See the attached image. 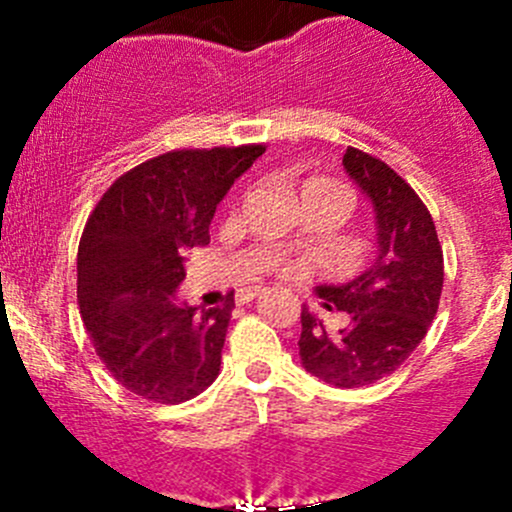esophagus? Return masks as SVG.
I'll return each mask as SVG.
<instances>
[{"label": "esophagus", "mask_w": 512, "mask_h": 512, "mask_svg": "<svg viewBox=\"0 0 512 512\" xmlns=\"http://www.w3.org/2000/svg\"><path fill=\"white\" fill-rule=\"evenodd\" d=\"M265 292V287H250V289H242L240 294H237V302H250V299H255V297H260V294Z\"/></svg>", "instance_id": "esophagus-1"}]
</instances>
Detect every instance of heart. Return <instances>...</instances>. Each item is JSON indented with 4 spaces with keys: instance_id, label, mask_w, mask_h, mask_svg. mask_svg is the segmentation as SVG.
I'll use <instances>...</instances> for the list:
<instances>
[{
    "instance_id": "b5f03b06",
    "label": "heart",
    "mask_w": 512,
    "mask_h": 512,
    "mask_svg": "<svg viewBox=\"0 0 512 512\" xmlns=\"http://www.w3.org/2000/svg\"><path fill=\"white\" fill-rule=\"evenodd\" d=\"M317 185H332V188H337V185L329 183V180H309V183H304V188H317Z\"/></svg>"
}]
</instances>
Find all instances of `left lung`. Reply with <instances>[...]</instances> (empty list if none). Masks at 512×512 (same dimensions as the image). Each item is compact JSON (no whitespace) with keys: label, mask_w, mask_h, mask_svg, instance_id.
Masks as SVG:
<instances>
[{"label":"left lung","mask_w":512,"mask_h":512,"mask_svg":"<svg viewBox=\"0 0 512 512\" xmlns=\"http://www.w3.org/2000/svg\"><path fill=\"white\" fill-rule=\"evenodd\" d=\"M349 178L374 208L376 255L344 285H319L329 312H344L347 327L329 332L302 307L299 359L317 379L359 389L394 374L426 337L443 289V250L421 198L384 160L347 148Z\"/></svg>","instance_id":"1"}]
</instances>
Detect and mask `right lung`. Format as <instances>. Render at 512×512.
I'll return each mask as SVG.
<instances>
[{
	"instance_id": "right-lung-1",
	"label": "right lung",
	"mask_w": 512,
	"mask_h": 512,
	"mask_svg": "<svg viewBox=\"0 0 512 512\" xmlns=\"http://www.w3.org/2000/svg\"><path fill=\"white\" fill-rule=\"evenodd\" d=\"M265 146L170 151L103 193L79 242V309L113 379L156 404L203 394L220 374L235 299L180 302L185 255L210 242L215 208Z\"/></svg>"
}]
</instances>
